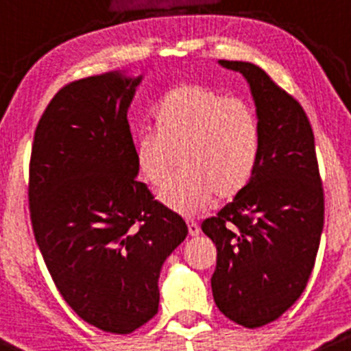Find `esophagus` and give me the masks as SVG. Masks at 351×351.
Returning a JSON list of instances; mask_svg holds the SVG:
<instances>
[{"instance_id":"34e87169","label":"esophagus","mask_w":351,"mask_h":351,"mask_svg":"<svg viewBox=\"0 0 351 351\" xmlns=\"http://www.w3.org/2000/svg\"><path fill=\"white\" fill-rule=\"evenodd\" d=\"M186 226H189L190 237H197V234L200 233V226L195 223V221H189V223H186Z\"/></svg>"}]
</instances>
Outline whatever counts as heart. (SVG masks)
Listing matches in <instances>:
<instances>
[{
  "instance_id": "1",
  "label": "heart",
  "mask_w": 351,
  "mask_h": 351,
  "mask_svg": "<svg viewBox=\"0 0 351 351\" xmlns=\"http://www.w3.org/2000/svg\"><path fill=\"white\" fill-rule=\"evenodd\" d=\"M154 132H144L134 147L142 178L154 189L169 185L178 166L183 175L161 193L165 206L193 216L214 197L233 199L254 178L261 154V127L250 104L226 94L182 84L152 110Z\"/></svg>"
}]
</instances>
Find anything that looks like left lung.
I'll return each mask as SVG.
<instances>
[{
	"instance_id": "left-lung-1",
	"label": "left lung",
	"mask_w": 351,
	"mask_h": 351,
	"mask_svg": "<svg viewBox=\"0 0 351 351\" xmlns=\"http://www.w3.org/2000/svg\"><path fill=\"white\" fill-rule=\"evenodd\" d=\"M217 63L243 75L261 127V154L247 189L202 231L217 248L214 302L230 321H276L307 287L324 226L314 134L300 104L248 61Z\"/></svg>"
}]
</instances>
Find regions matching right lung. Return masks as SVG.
<instances>
[{
    "mask_svg": "<svg viewBox=\"0 0 351 351\" xmlns=\"http://www.w3.org/2000/svg\"><path fill=\"white\" fill-rule=\"evenodd\" d=\"M142 75L82 78L47 104L30 156L34 237L85 322L128 335L158 314L159 274L185 221L138 182L127 111Z\"/></svg>",
    "mask_w": 351,
    "mask_h": 351,
    "instance_id": "1",
    "label": "right lung"
}]
</instances>
